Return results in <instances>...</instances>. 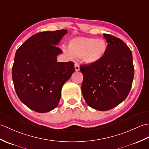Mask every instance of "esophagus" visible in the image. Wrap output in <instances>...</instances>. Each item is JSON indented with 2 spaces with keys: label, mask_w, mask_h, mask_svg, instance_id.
<instances>
[{
  "label": "esophagus",
  "mask_w": 149,
  "mask_h": 149,
  "mask_svg": "<svg viewBox=\"0 0 149 149\" xmlns=\"http://www.w3.org/2000/svg\"><path fill=\"white\" fill-rule=\"evenodd\" d=\"M75 71H79L80 70V68H79V65L77 63H75Z\"/></svg>",
  "instance_id": "34e87169"
}]
</instances>
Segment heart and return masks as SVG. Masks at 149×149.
I'll list each match as a JSON object with an SVG mask.
<instances>
[{
	"label": "heart",
	"mask_w": 149,
	"mask_h": 149,
	"mask_svg": "<svg viewBox=\"0 0 149 149\" xmlns=\"http://www.w3.org/2000/svg\"><path fill=\"white\" fill-rule=\"evenodd\" d=\"M108 45L105 40L90 37H77L70 41L68 49L63 51L68 57L82 58L89 65L97 63L104 57Z\"/></svg>",
	"instance_id": "b5f03b06"
}]
</instances>
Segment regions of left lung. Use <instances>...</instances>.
<instances>
[{
	"label": "left lung",
	"instance_id": "1",
	"mask_svg": "<svg viewBox=\"0 0 149 149\" xmlns=\"http://www.w3.org/2000/svg\"><path fill=\"white\" fill-rule=\"evenodd\" d=\"M108 43L106 53L94 64L82 65V93L91 108L106 111L123 102L128 95L134 77L132 53L122 40L103 34Z\"/></svg>",
	"mask_w": 149,
	"mask_h": 149
}]
</instances>
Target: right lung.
Returning a JSON list of instances; mask_svg holds the SVG:
<instances>
[{"label": "right lung", "mask_w": 149, "mask_h": 149, "mask_svg": "<svg viewBox=\"0 0 149 149\" xmlns=\"http://www.w3.org/2000/svg\"><path fill=\"white\" fill-rule=\"evenodd\" d=\"M67 33L60 30L36 33L16 52L14 87L21 102L33 111L45 113L56 108L62 87L75 71L72 61H57L63 51L56 46Z\"/></svg>", "instance_id": "1"}]
</instances>
